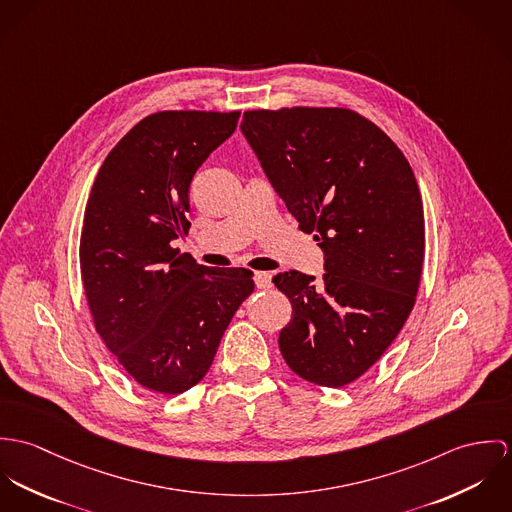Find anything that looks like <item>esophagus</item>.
Wrapping results in <instances>:
<instances>
[{"instance_id": "1", "label": "esophagus", "mask_w": 512, "mask_h": 512, "mask_svg": "<svg viewBox=\"0 0 512 512\" xmlns=\"http://www.w3.org/2000/svg\"><path fill=\"white\" fill-rule=\"evenodd\" d=\"M253 279H255V284H257V288H271V286H273V277H271L269 273L257 271Z\"/></svg>"}]
</instances>
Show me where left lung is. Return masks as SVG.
Instances as JSON below:
<instances>
[{"instance_id":"left-lung-1","label":"left lung","mask_w":512,"mask_h":512,"mask_svg":"<svg viewBox=\"0 0 512 512\" xmlns=\"http://www.w3.org/2000/svg\"><path fill=\"white\" fill-rule=\"evenodd\" d=\"M241 133L324 251L320 281L298 271L273 279L292 304L279 336L284 361L338 389L387 351L414 306L424 261L418 182L387 133L351 110L245 112Z\"/></svg>"}]
</instances>
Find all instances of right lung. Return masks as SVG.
<instances>
[{"instance_id": "add662e5", "label": "right lung", "mask_w": 512, "mask_h": 512, "mask_svg": "<svg viewBox=\"0 0 512 512\" xmlns=\"http://www.w3.org/2000/svg\"><path fill=\"white\" fill-rule=\"evenodd\" d=\"M239 112H159L141 119L94 180L80 271L96 332L145 389L178 395L208 373L253 292L247 269L198 265L172 247L190 228L188 188L237 127Z\"/></svg>"}]
</instances>
